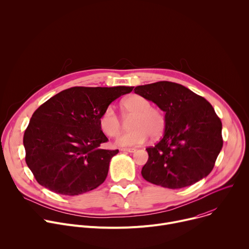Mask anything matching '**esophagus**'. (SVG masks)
Wrapping results in <instances>:
<instances>
[{
	"label": "esophagus",
	"instance_id": "obj_1",
	"mask_svg": "<svg viewBox=\"0 0 249 249\" xmlns=\"http://www.w3.org/2000/svg\"><path fill=\"white\" fill-rule=\"evenodd\" d=\"M122 152H128V153H134L136 152V149L135 148H123L121 149Z\"/></svg>",
	"mask_w": 249,
	"mask_h": 249
}]
</instances>
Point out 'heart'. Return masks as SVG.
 Returning a JSON list of instances; mask_svg holds the SVG:
<instances>
[{
    "label": "heart",
    "mask_w": 249,
    "mask_h": 249,
    "mask_svg": "<svg viewBox=\"0 0 249 249\" xmlns=\"http://www.w3.org/2000/svg\"><path fill=\"white\" fill-rule=\"evenodd\" d=\"M121 114L125 120L131 118L128 123L129 132L117 139L118 147H132L143 144L148 136L152 139L159 138L165 128L163 113L152 107V103L141 95H131L122 100ZM99 127L104 135L116 138L120 135L123 124L111 106L106 107L99 117Z\"/></svg>",
    "instance_id": "b5f03b06"
}]
</instances>
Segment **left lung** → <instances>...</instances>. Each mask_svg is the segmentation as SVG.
<instances>
[{
  "label": "left lung",
  "mask_w": 249,
  "mask_h": 249,
  "mask_svg": "<svg viewBox=\"0 0 249 249\" xmlns=\"http://www.w3.org/2000/svg\"><path fill=\"white\" fill-rule=\"evenodd\" d=\"M134 90L165 112L163 137L146 149L149 160L142 168L144 178L178 189L206 177L223 148L222 122L211 103L182 85L166 81Z\"/></svg>",
  "instance_id": "1"
}]
</instances>
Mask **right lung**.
<instances>
[{
    "instance_id": "add662e5",
    "label": "right lung",
    "mask_w": 249,
    "mask_h": 249,
    "mask_svg": "<svg viewBox=\"0 0 249 249\" xmlns=\"http://www.w3.org/2000/svg\"><path fill=\"white\" fill-rule=\"evenodd\" d=\"M134 87H74L34 111L23 135L25 161L36 181L52 192L75 196L103 183L118 150H103L108 139L99 117Z\"/></svg>"
}]
</instances>
